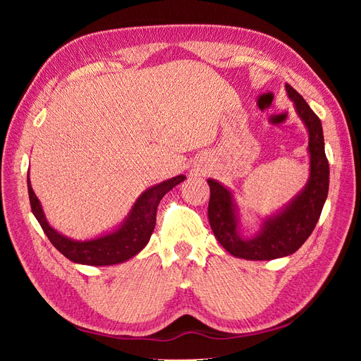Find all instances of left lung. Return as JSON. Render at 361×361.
I'll return each mask as SVG.
<instances>
[{"instance_id":"left-lung-1","label":"left lung","mask_w":361,"mask_h":361,"mask_svg":"<svg viewBox=\"0 0 361 361\" xmlns=\"http://www.w3.org/2000/svg\"><path fill=\"white\" fill-rule=\"evenodd\" d=\"M286 92L309 130L310 179L304 191L285 211L264 223L262 231L251 239L239 236L232 192L214 179H207L211 188L207 218L215 238L228 253L247 260H271L295 253L318 223L329 194L330 167L324 150V134L319 117L304 97L286 84Z\"/></svg>"}]
</instances>
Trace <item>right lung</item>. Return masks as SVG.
Here are the masks:
<instances>
[{
  "label": "right lung",
  "mask_w": 361,
  "mask_h": 361,
  "mask_svg": "<svg viewBox=\"0 0 361 361\" xmlns=\"http://www.w3.org/2000/svg\"><path fill=\"white\" fill-rule=\"evenodd\" d=\"M185 176L171 178L166 182L158 183L155 187L149 188L140 195L135 202L133 211L123 226L117 228L116 232L101 236L92 241H72V239L60 235L57 231L48 224L45 215H43L39 199L31 188L30 179L28 183V195L31 211L37 218L43 232L48 236L51 244L56 247L63 256L76 264L92 265V267H104V265H116L126 262L134 257L137 253L146 247L150 235L154 232L157 224V209L161 199L166 195L173 187L183 182Z\"/></svg>",
  "instance_id": "1"
}]
</instances>
